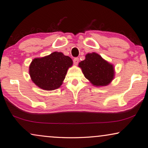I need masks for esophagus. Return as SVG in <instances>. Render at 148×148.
<instances>
[{
    "mask_svg": "<svg viewBox=\"0 0 148 148\" xmlns=\"http://www.w3.org/2000/svg\"><path fill=\"white\" fill-rule=\"evenodd\" d=\"M79 58H75L74 59H73V63H74V64L75 65H77L78 64V63H79Z\"/></svg>",
    "mask_w": 148,
    "mask_h": 148,
    "instance_id": "34e87169",
    "label": "esophagus"
}]
</instances>
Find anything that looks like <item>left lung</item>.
<instances>
[{
	"label": "left lung",
	"instance_id": "8db88e82",
	"mask_svg": "<svg viewBox=\"0 0 148 148\" xmlns=\"http://www.w3.org/2000/svg\"><path fill=\"white\" fill-rule=\"evenodd\" d=\"M79 67L85 77L94 86H106L113 79V65L95 53L86 55V59L79 63Z\"/></svg>",
	"mask_w": 148,
	"mask_h": 148
}]
</instances>
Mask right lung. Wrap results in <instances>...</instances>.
Here are the masks:
<instances>
[{
	"label": "right lung",
	"mask_w": 148,
	"mask_h": 148,
	"mask_svg": "<svg viewBox=\"0 0 148 148\" xmlns=\"http://www.w3.org/2000/svg\"><path fill=\"white\" fill-rule=\"evenodd\" d=\"M73 61L62 53L53 52L48 56L33 59L29 66L32 81L44 90H54L62 85Z\"/></svg>",
	"instance_id": "1"
}]
</instances>
